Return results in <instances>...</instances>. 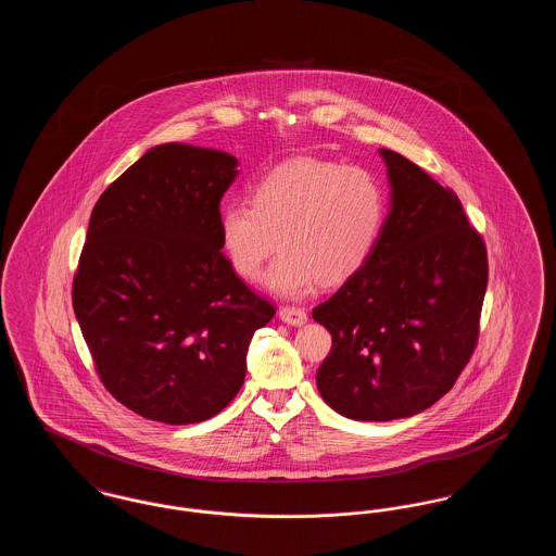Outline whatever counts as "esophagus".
Instances as JSON below:
<instances>
[{
  "mask_svg": "<svg viewBox=\"0 0 556 556\" xmlns=\"http://www.w3.org/2000/svg\"><path fill=\"white\" fill-rule=\"evenodd\" d=\"M279 318L283 323H288V325H293V327H302L308 320L306 313L302 308H298V306H283V308H279Z\"/></svg>",
  "mask_w": 556,
  "mask_h": 556,
  "instance_id": "obj_1",
  "label": "esophagus"
}]
</instances>
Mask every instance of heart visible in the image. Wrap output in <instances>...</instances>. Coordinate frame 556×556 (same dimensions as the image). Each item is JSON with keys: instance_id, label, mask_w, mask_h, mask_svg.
Segmentation results:
<instances>
[{"instance_id": "b5f03b06", "label": "heart", "mask_w": 556, "mask_h": 556, "mask_svg": "<svg viewBox=\"0 0 556 556\" xmlns=\"http://www.w3.org/2000/svg\"><path fill=\"white\" fill-rule=\"evenodd\" d=\"M386 195L369 170L327 160L295 159L273 168L252 189V204L229 202L218 214V239L241 279H256L266 261V290L302 298L338 286L369 261L383 227Z\"/></svg>"}]
</instances>
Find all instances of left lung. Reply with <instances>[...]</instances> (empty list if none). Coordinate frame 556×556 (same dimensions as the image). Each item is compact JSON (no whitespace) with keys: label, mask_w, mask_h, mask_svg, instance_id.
<instances>
[{"label":"left lung","mask_w":556,"mask_h":556,"mask_svg":"<svg viewBox=\"0 0 556 556\" xmlns=\"http://www.w3.org/2000/svg\"><path fill=\"white\" fill-rule=\"evenodd\" d=\"M390 212L361 266L313 318L331 333L318 394L354 421H394L450 392L479 336L488 286L483 239L456 193L397 152Z\"/></svg>","instance_id":"8db88e82"}]
</instances>
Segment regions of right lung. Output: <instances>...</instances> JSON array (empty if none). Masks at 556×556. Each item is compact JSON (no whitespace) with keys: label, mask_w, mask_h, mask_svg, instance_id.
<instances>
[{"label":"right lung","mask_w":556,"mask_h":556,"mask_svg":"<svg viewBox=\"0 0 556 556\" xmlns=\"http://www.w3.org/2000/svg\"><path fill=\"white\" fill-rule=\"evenodd\" d=\"M238 159L150 148L100 195L73 281V308L108 392L168 425L220 413L245 377L256 329L275 315L220 252V198Z\"/></svg>","instance_id":"obj_1"}]
</instances>
